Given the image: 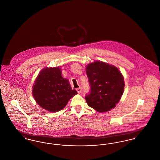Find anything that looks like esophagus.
I'll use <instances>...</instances> for the list:
<instances>
[{
	"label": "esophagus",
	"instance_id": "34e87169",
	"mask_svg": "<svg viewBox=\"0 0 160 160\" xmlns=\"http://www.w3.org/2000/svg\"><path fill=\"white\" fill-rule=\"evenodd\" d=\"M77 92H78L79 94H80V93H82V89H81V88H77Z\"/></svg>",
	"mask_w": 160,
	"mask_h": 160
}]
</instances>
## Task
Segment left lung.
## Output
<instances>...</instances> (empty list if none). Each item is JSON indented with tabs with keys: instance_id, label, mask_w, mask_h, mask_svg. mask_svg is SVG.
Instances as JSON below:
<instances>
[{
	"instance_id": "left-lung-1",
	"label": "left lung",
	"mask_w": 160,
	"mask_h": 160,
	"mask_svg": "<svg viewBox=\"0 0 160 160\" xmlns=\"http://www.w3.org/2000/svg\"><path fill=\"white\" fill-rule=\"evenodd\" d=\"M86 72L91 92L86 96L88 106L98 112H106L120 101L124 91V78L121 71L113 65L97 61L89 63Z\"/></svg>"
}]
</instances>
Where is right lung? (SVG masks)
Instances as JSON below:
<instances>
[{
  "mask_svg": "<svg viewBox=\"0 0 160 160\" xmlns=\"http://www.w3.org/2000/svg\"><path fill=\"white\" fill-rule=\"evenodd\" d=\"M32 94L39 106L54 113L66 106L77 92L72 90L68 79L62 77L61 68L56 67H45L39 72L32 86Z\"/></svg>",
  "mask_w": 160,
  "mask_h": 160,
  "instance_id": "add662e5",
  "label": "right lung"
}]
</instances>
